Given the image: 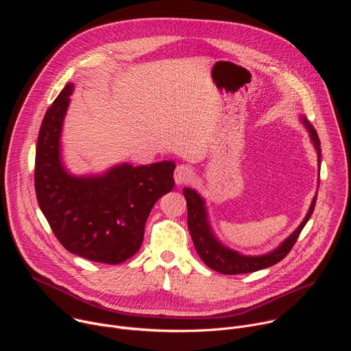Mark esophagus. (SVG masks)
<instances>
[{
    "mask_svg": "<svg viewBox=\"0 0 351 351\" xmlns=\"http://www.w3.org/2000/svg\"><path fill=\"white\" fill-rule=\"evenodd\" d=\"M173 178H175L176 184H184V183L190 182L191 178H193V169H191V167H190V165H186V164L178 165L176 169H175Z\"/></svg>",
    "mask_w": 351,
    "mask_h": 351,
    "instance_id": "obj_1",
    "label": "esophagus"
}]
</instances>
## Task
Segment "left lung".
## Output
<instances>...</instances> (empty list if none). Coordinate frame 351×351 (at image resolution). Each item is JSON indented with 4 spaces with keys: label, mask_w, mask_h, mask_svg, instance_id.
Instances as JSON below:
<instances>
[{
    "label": "left lung",
    "mask_w": 351,
    "mask_h": 351,
    "mask_svg": "<svg viewBox=\"0 0 351 351\" xmlns=\"http://www.w3.org/2000/svg\"><path fill=\"white\" fill-rule=\"evenodd\" d=\"M303 122L306 128L310 132V136L313 138V143L318 152V162H321V141L318 137L317 130L314 126L307 121V118L303 117ZM183 194L187 202V225L191 234V240L194 243V248L197 254L204 261L207 267L211 269L223 274V275H237V274H250L256 272L268 267H272L282 261L293 248L294 243L297 241L300 233H302L303 228L308 222L310 217L314 213L315 203H317V195L313 199V204L308 210L307 217L276 250L271 252L265 256L258 257H245L241 256L233 250H229L228 247L222 245L215 236L211 232V228L207 222V211L204 207V199L199 197L194 190L184 187Z\"/></svg>",
    "instance_id": "obj_1"
}]
</instances>
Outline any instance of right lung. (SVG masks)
<instances>
[{"label":"right lung","instance_id":"1","mask_svg":"<svg viewBox=\"0 0 351 351\" xmlns=\"http://www.w3.org/2000/svg\"><path fill=\"white\" fill-rule=\"evenodd\" d=\"M72 90L68 83L40 126L34 162L37 202L68 252L94 263L121 264L138 252L149 213L173 189L175 164H123L103 176L69 175L60 158V137Z\"/></svg>","mask_w":351,"mask_h":351}]
</instances>
